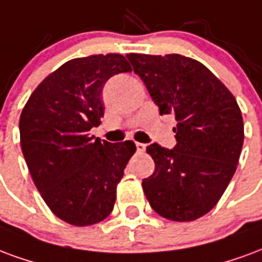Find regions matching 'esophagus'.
<instances>
[{
  "instance_id": "1",
  "label": "esophagus",
  "mask_w": 262,
  "mask_h": 262,
  "mask_svg": "<svg viewBox=\"0 0 262 262\" xmlns=\"http://www.w3.org/2000/svg\"><path fill=\"white\" fill-rule=\"evenodd\" d=\"M135 146H137V150H138V152H144L145 148H146V146H145V144H141V142H137V144H135Z\"/></svg>"
}]
</instances>
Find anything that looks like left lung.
Returning <instances> with one entry per match:
<instances>
[{"label": "left lung", "instance_id": "left-lung-1", "mask_svg": "<svg viewBox=\"0 0 262 262\" xmlns=\"http://www.w3.org/2000/svg\"><path fill=\"white\" fill-rule=\"evenodd\" d=\"M160 114H174L173 149L146 148L155 171L142 180L160 216L190 222L215 207L232 180L244 139L237 102L216 76L180 54H128Z\"/></svg>", "mask_w": 262, "mask_h": 262}]
</instances>
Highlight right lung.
Listing matches in <instances>:
<instances>
[{"label": "right lung", "instance_id": "1", "mask_svg": "<svg viewBox=\"0 0 262 262\" xmlns=\"http://www.w3.org/2000/svg\"><path fill=\"white\" fill-rule=\"evenodd\" d=\"M129 71L121 54L67 61L34 89L20 114V145L34 186L54 215L74 226L110 215L137 149L133 141L112 144L89 137L104 113V83Z\"/></svg>", "mask_w": 262, "mask_h": 262}]
</instances>
